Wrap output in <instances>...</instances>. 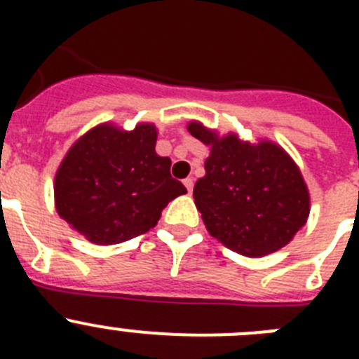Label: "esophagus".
I'll list each match as a JSON object with an SVG mask.
<instances>
[{
	"instance_id": "1",
	"label": "esophagus",
	"mask_w": 359,
	"mask_h": 359,
	"mask_svg": "<svg viewBox=\"0 0 359 359\" xmlns=\"http://www.w3.org/2000/svg\"><path fill=\"white\" fill-rule=\"evenodd\" d=\"M183 185L187 187L189 194H192V190H194V180H192V177H185V180H183Z\"/></svg>"
}]
</instances>
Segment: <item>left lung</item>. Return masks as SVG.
Segmentation results:
<instances>
[{"label":"left lung","instance_id":"left-lung-1","mask_svg":"<svg viewBox=\"0 0 359 359\" xmlns=\"http://www.w3.org/2000/svg\"><path fill=\"white\" fill-rule=\"evenodd\" d=\"M190 135L210 145L194 203L210 236L233 252L262 257L284 248L309 215V192L297 165L271 142L217 138L199 122Z\"/></svg>","mask_w":359,"mask_h":359}]
</instances>
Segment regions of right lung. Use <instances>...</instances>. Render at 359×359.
Listing matches in <instances>:
<instances>
[{
    "instance_id": "right-lung-1",
    "label": "right lung",
    "mask_w": 359,
    "mask_h": 359,
    "mask_svg": "<svg viewBox=\"0 0 359 359\" xmlns=\"http://www.w3.org/2000/svg\"><path fill=\"white\" fill-rule=\"evenodd\" d=\"M154 145L152 123L133 131L104 123L86 133L55 174L59 215L95 244H118L156 226L161 210L187 189Z\"/></svg>"
}]
</instances>
